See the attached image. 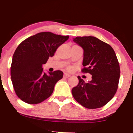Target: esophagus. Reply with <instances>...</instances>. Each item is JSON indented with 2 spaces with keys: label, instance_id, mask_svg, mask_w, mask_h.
Returning <instances> with one entry per match:
<instances>
[{
  "label": "esophagus",
  "instance_id": "esophagus-1",
  "mask_svg": "<svg viewBox=\"0 0 133 133\" xmlns=\"http://www.w3.org/2000/svg\"><path fill=\"white\" fill-rule=\"evenodd\" d=\"M64 76L65 77H69L71 76V75H70L69 74H68V73H64Z\"/></svg>",
  "mask_w": 133,
  "mask_h": 133
}]
</instances>
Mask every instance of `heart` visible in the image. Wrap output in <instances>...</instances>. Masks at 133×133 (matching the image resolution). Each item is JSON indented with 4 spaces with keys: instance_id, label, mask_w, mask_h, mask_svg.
I'll return each instance as SVG.
<instances>
[{
    "instance_id": "b5f03b06",
    "label": "heart",
    "mask_w": 133,
    "mask_h": 133,
    "mask_svg": "<svg viewBox=\"0 0 133 133\" xmlns=\"http://www.w3.org/2000/svg\"><path fill=\"white\" fill-rule=\"evenodd\" d=\"M69 70H71V68H69Z\"/></svg>"
}]
</instances>
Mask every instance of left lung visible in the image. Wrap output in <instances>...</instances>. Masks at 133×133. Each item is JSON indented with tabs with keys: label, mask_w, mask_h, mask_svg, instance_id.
Segmentation results:
<instances>
[{
	"label": "left lung",
	"mask_w": 133,
	"mask_h": 133,
	"mask_svg": "<svg viewBox=\"0 0 133 133\" xmlns=\"http://www.w3.org/2000/svg\"><path fill=\"white\" fill-rule=\"evenodd\" d=\"M73 41L83 49L82 71L92 75L87 83L77 77L78 84L72 89L73 97L88 109L101 108L113 97L118 86L120 68L115 52L109 44L92 36L76 37Z\"/></svg>",
	"instance_id": "obj_1"
}]
</instances>
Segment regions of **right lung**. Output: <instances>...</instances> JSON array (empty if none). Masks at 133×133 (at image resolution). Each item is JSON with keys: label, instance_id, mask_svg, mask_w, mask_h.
<instances>
[{"label": "right lung", "instance_id": "right-lung-1", "mask_svg": "<svg viewBox=\"0 0 133 133\" xmlns=\"http://www.w3.org/2000/svg\"><path fill=\"white\" fill-rule=\"evenodd\" d=\"M68 39L69 36L43 32L28 37L17 47L10 75L15 92L21 100L34 104L51 95L56 82L63 77V72L56 71L47 74L42 65Z\"/></svg>", "mask_w": 133, "mask_h": 133}]
</instances>
